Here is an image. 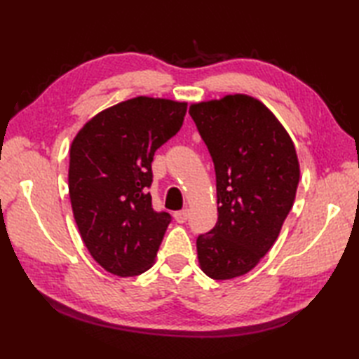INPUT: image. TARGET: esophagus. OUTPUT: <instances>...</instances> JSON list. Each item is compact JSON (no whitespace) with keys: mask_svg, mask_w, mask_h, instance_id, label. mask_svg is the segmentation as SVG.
I'll return each instance as SVG.
<instances>
[{"mask_svg":"<svg viewBox=\"0 0 359 359\" xmlns=\"http://www.w3.org/2000/svg\"><path fill=\"white\" fill-rule=\"evenodd\" d=\"M188 216H189V211L185 208V210H180V211H175L174 212V219L177 220L179 224H185L188 220Z\"/></svg>","mask_w":359,"mask_h":359,"instance_id":"1","label":"esophagus"}]
</instances>
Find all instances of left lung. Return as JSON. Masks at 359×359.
I'll use <instances>...</instances> for the list:
<instances>
[{
    "mask_svg": "<svg viewBox=\"0 0 359 359\" xmlns=\"http://www.w3.org/2000/svg\"><path fill=\"white\" fill-rule=\"evenodd\" d=\"M216 171L217 222L197 238L202 271L225 280L255 269L293 207L299 162L288 133L253 97L189 106Z\"/></svg>",
    "mask_w": 359,
    "mask_h": 359,
    "instance_id": "1",
    "label": "left lung"
}]
</instances>
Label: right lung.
<instances>
[{
  "mask_svg": "<svg viewBox=\"0 0 359 359\" xmlns=\"http://www.w3.org/2000/svg\"><path fill=\"white\" fill-rule=\"evenodd\" d=\"M187 103L135 97L97 114L71 147L69 197L90 256L121 278L151 269L171 215L152 208L154 152L179 133Z\"/></svg>",
  "mask_w": 359,
  "mask_h": 359,
  "instance_id": "right-lung-1",
  "label": "right lung"
}]
</instances>
